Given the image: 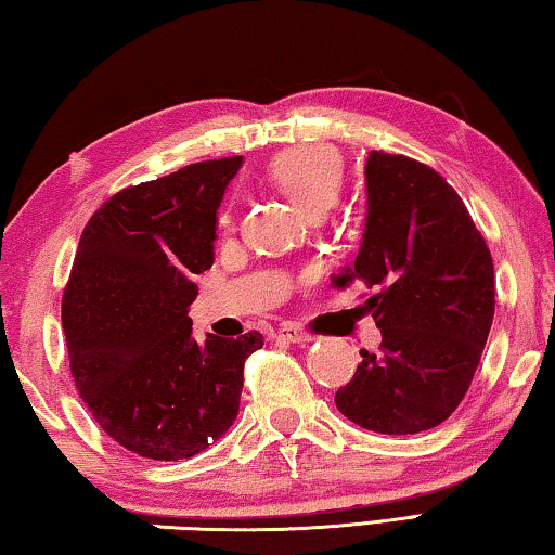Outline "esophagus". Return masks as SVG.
Returning a JSON list of instances; mask_svg holds the SVG:
<instances>
[{
  "label": "esophagus",
  "mask_w": 555,
  "mask_h": 555,
  "mask_svg": "<svg viewBox=\"0 0 555 555\" xmlns=\"http://www.w3.org/2000/svg\"><path fill=\"white\" fill-rule=\"evenodd\" d=\"M279 340H286V343H296V345H306L308 340H311V335H308L304 327L296 325V323H284L276 331Z\"/></svg>",
  "instance_id": "obj_1"
}]
</instances>
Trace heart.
<instances>
[{
    "label": "heart",
    "instance_id": "heart-1",
    "mask_svg": "<svg viewBox=\"0 0 555 555\" xmlns=\"http://www.w3.org/2000/svg\"><path fill=\"white\" fill-rule=\"evenodd\" d=\"M269 178L308 218L331 210L343 191L345 166L337 149L327 144H300L281 152L269 164ZM230 215H222L228 222Z\"/></svg>",
    "mask_w": 555,
    "mask_h": 555
}]
</instances>
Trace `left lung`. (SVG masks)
Wrapping results in <instances>:
<instances>
[{"mask_svg":"<svg viewBox=\"0 0 555 555\" xmlns=\"http://www.w3.org/2000/svg\"><path fill=\"white\" fill-rule=\"evenodd\" d=\"M364 185L360 251L333 284L379 288L364 306L382 347L362 350L335 406L374 434H418L443 424L473 382L494 318V267L460 195L434 168L370 152Z\"/></svg>","mask_w":555,"mask_h":555,"instance_id":"obj_1","label":"left lung"}]
</instances>
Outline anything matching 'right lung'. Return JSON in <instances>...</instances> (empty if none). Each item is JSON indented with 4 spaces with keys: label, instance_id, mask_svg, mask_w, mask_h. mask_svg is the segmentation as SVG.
I'll use <instances>...</instances> for the list:
<instances>
[{
    "label": "right lung",
    "instance_id": "1",
    "mask_svg": "<svg viewBox=\"0 0 555 555\" xmlns=\"http://www.w3.org/2000/svg\"><path fill=\"white\" fill-rule=\"evenodd\" d=\"M242 156L125 188L92 215L63 294L82 401L109 438L152 460L198 455L240 411L261 333L193 337L195 274L212 267L222 195Z\"/></svg>",
    "mask_w": 555,
    "mask_h": 555
}]
</instances>
